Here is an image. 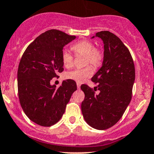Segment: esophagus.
I'll return each instance as SVG.
<instances>
[{"label":"esophagus","instance_id":"34e87169","mask_svg":"<svg viewBox=\"0 0 154 154\" xmlns=\"http://www.w3.org/2000/svg\"><path fill=\"white\" fill-rule=\"evenodd\" d=\"M77 88H80V84L79 83H77Z\"/></svg>","mask_w":154,"mask_h":154}]
</instances>
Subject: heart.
<instances>
[{
	"label": "heart",
	"mask_w": 154,
	"mask_h": 154,
	"mask_svg": "<svg viewBox=\"0 0 154 154\" xmlns=\"http://www.w3.org/2000/svg\"><path fill=\"white\" fill-rule=\"evenodd\" d=\"M71 50L76 55H84L85 64H91L93 67L97 68L101 65L103 59V52L98 48H94V43L88 40H81L71 46ZM74 57L66 50L62 53V61L64 67L69 68L72 66ZM92 68L91 66L83 68H75L66 74L68 79L75 80L77 83H82L86 78L92 75Z\"/></svg>",
	"instance_id": "heart-1"
}]
</instances>
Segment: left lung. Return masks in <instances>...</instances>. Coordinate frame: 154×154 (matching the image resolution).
<instances>
[{"label":"left lung","instance_id":"8db88e82","mask_svg":"<svg viewBox=\"0 0 154 154\" xmlns=\"http://www.w3.org/2000/svg\"><path fill=\"white\" fill-rule=\"evenodd\" d=\"M95 36L104 44L102 66L91 78L99 94L83 84L85 94L81 103L83 118L88 125L97 130H106L121 119L132 98L135 81V66L128 48L109 31H100ZM93 36L92 38H94Z\"/></svg>","mask_w":154,"mask_h":154}]
</instances>
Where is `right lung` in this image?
<instances>
[{"label":"right lung","mask_w":154,"mask_h":154,"mask_svg":"<svg viewBox=\"0 0 154 154\" xmlns=\"http://www.w3.org/2000/svg\"><path fill=\"white\" fill-rule=\"evenodd\" d=\"M76 38L58 29H50L29 45L18 69V92L21 108L34 123L51 127L60 120L76 82L63 80L57 88L50 82L63 72V47Z\"/></svg>","instance_id":"right-lung-1"}]
</instances>
